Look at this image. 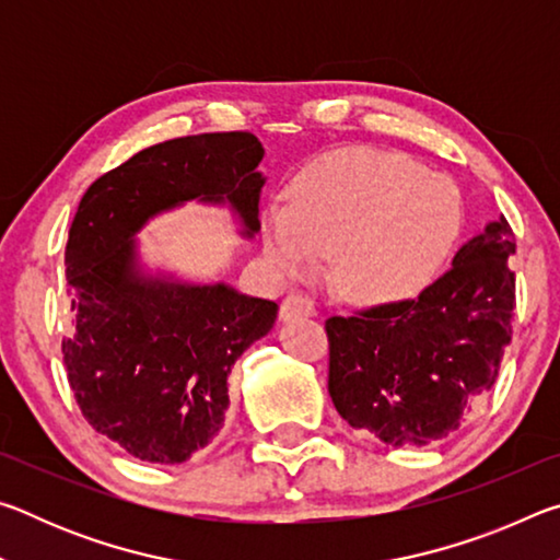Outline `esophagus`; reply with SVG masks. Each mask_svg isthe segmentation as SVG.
<instances>
[{"instance_id": "1", "label": "esophagus", "mask_w": 560, "mask_h": 560, "mask_svg": "<svg viewBox=\"0 0 560 560\" xmlns=\"http://www.w3.org/2000/svg\"><path fill=\"white\" fill-rule=\"evenodd\" d=\"M311 316H316L314 301L306 296H299V293H291V296L283 299L279 308V318L283 324H289V320H296V318H311Z\"/></svg>"}]
</instances>
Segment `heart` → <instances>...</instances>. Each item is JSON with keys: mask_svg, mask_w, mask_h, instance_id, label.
Segmentation results:
<instances>
[{"mask_svg": "<svg viewBox=\"0 0 560 560\" xmlns=\"http://www.w3.org/2000/svg\"><path fill=\"white\" fill-rule=\"evenodd\" d=\"M464 226L459 189L387 150H340L293 179L264 217V252L296 279L330 254V283L355 306L410 301L438 277Z\"/></svg>", "mask_w": 560, "mask_h": 560, "instance_id": "b5f03b06", "label": "heart"}]
</instances>
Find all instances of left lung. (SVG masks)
<instances>
[{
  "label": "left lung",
  "mask_w": 560,
  "mask_h": 560,
  "mask_svg": "<svg viewBox=\"0 0 560 560\" xmlns=\"http://www.w3.org/2000/svg\"><path fill=\"white\" fill-rule=\"evenodd\" d=\"M516 240L504 214L415 301L326 320L328 393L353 430L393 447L444 440L494 387L511 340Z\"/></svg>",
  "instance_id": "obj_1"
}]
</instances>
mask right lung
<instances>
[{
	"label": "right lung",
	"instance_id": "add662e5",
	"mask_svg": "<svg viewBox=\"0 0 560 560\" xmlns=\"http://www.w3.org/2000/svg\"><path fill=\"white\" fill-rule=\"evenodd\" d=\"M264 148L252 132H205L140 150L93 183L66 244L75 330L63 340L71 390L91 428L132 457L183 464L224 424L230 373L279 306L224 281L148 269L136 236L197 200L259 232Z\"/></svg>",
	"mask_w": 560,
	"mask_h": 560
}]
</instances>
